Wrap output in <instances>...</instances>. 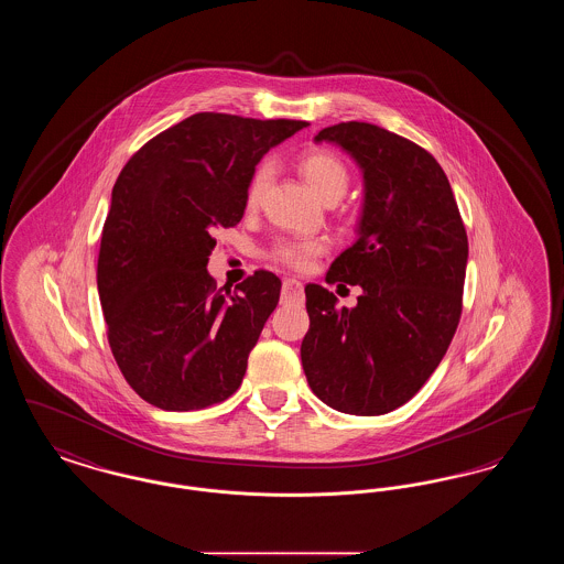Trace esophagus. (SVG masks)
I'll use <instances>...</instances> for the list:
<instances>
[{
  "label": "esophagus",
  "mask_w": 564,
  "mask_h": 564,
  "mask_svg": "<svg viewBox=\"0 0 564 564\" xmlns=\"http://www.w3.org/2000/svg\"><path fill=\"white\" fill-rule=\"evenodd\" d=\"M302 295H304V288H302V283L297 279L292 276V279L283 281V290H281V300L283 302H300Z\"/></svg>",
  "instance_id": "34e87169"
}]
</instances>
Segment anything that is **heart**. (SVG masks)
Returning <instances> with one entry per match:
<instances>
[{"instance_id":"1","label":"heart","mask_w":564,"mask_h":564,"mask_svg":"<svg viewBox=\"0 0 564 564\" xmlns=\"http://www.w3.org/2000/svg\"><path fill=\"white\" fill-rule=\"evenodd\" d=\"M300 173L306 180V184L313 192L325 200H338L350 184L349 166L338 159L334 152L327 150H313L300 159ZM269 162L260 164L245 189V207L256 209L264 196V189L269 186ZM325 245L317 239H283L272 247V258L285 267L295 270H304L311 267V262L322 253Z\"/></svg>"}]
</instances>
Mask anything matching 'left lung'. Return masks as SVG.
<instances>
[{"label":"left lung","instance_id":"8db88e82","mask_svg":"<svg viewBox=\"0 0 564 564\" xmlns=\"http://www.w3.org/2000/svg\"><path fill=\"white\" fill-rule=\"evenodd\" d=\"M336 143L364 175L357 241L327 270V283L359 285L352 308L308 283L311 327L302 368L329 408L378 416L412 400L455 336L467 269V235L446 173L427 150L368 122H340L315 137Z\"/></svg>","mask_w":564,"mask_h":564}]
</instances>
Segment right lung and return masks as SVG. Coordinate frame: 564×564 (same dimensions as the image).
Wrapping results in <instances>:
<instances>
[{
    "label": "right lung",
    "mask_w": 564,
    "mask_h": 564,
    "mask_svg": "<svg viewBox=\"0 0 564 564\" xmlns=\"http://www.w3.org/2000/svg\"><path fill=\"white\" fill-rule=\"evenodd\" d=\"M306 127L203 111L150 139L120 171L97 288L116 364L145 402L188 412L241 387L281 279L258 270L235 294L215 290L214 232L241 221L262 156Z\"/></svg>",
    "instance_id": "obj_1"
}]
</instances>
